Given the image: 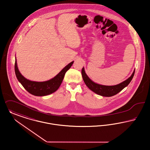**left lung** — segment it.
Wrapping results in <instances>:
<instances>
[{"mask_svg":"<svg viewBox=\"0 0 150 150\" xmlns=\"http://www.w3.org/2000/svg\"><path fill=\"white\" fill-rule=\"evenodd\" d=\"M81 73L83 81L87 86L89 88V89H90L91 91H93L97 94L101 95L103 96L110 97L117 94L130 83L132 79L133 78L135 70L129 78H128L126 80L118 85L114 86H105L95 83L94 82L91 81L87 76L83 67L82 69Z\"/></svg>","mask_w":150,"mask_h":150,"instance_id":"left-lung-1","label":"left lung"}]
</instances>
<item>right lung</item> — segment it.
I'll use <instances>...</instances> for the list:
<instances>
[{"mask_svg":"<svg viewBox=\"0 0 150 150\" xmlns=\"http://www.w3.org/2000/svg\"><path fill=\"white\" fill-rule=\"evenodd\" d=\"M73 63L74 62H71V63L68 64L53 79L44 82L32 81L25 79L20 73L18 69L16 59L15 64V71L18 81L26 91L33 95L42 96L51 94L59 88L63 80L65 73L70 69Z\"/></svg>","mask_w":150,"mask_h":150,"instance_id":"right-lung-1","label":"right lung"}]
</instances>
